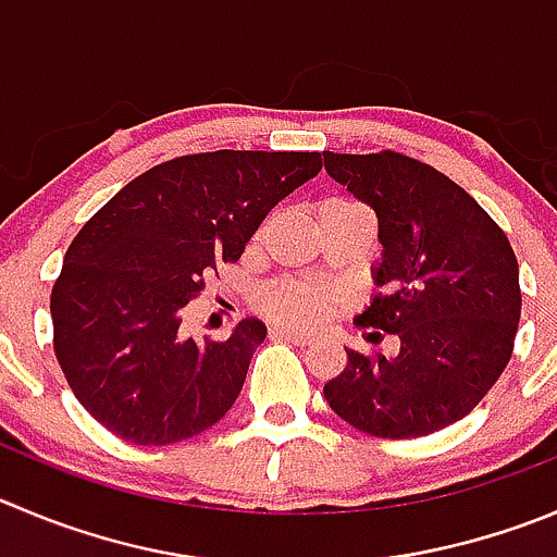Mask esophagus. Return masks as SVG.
<instances>
[{
  "label": "esophagus",
  "instance_id": "34e87169",
  "mask_svg": "<svg viewBox=\"0 0 557 557\" xmlns=\"http://www.w3.org/2000/svg\"><path fill=\"white\" fill-rule=\"evenodd\" d=\"M269 335L283 337V341H290L294 346H308V343L313 341L308 332H299V330H294V326H272V330H269Z\"/></svg>",
  "mask_w": 557,
  "mask_h": 557
}]
</instances>
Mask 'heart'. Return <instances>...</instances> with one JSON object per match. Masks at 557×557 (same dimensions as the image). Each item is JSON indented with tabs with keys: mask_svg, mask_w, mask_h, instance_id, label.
I'll return each instance as SVG.
<instances>
[{
	"mask_svg": "<svg viewBox=\"0 0 557 557\" xmlns=\"http://www.w3.org/2000/svg\"><path fill=\"white\" fill-rule=\"evenodd\" d=\"M326 202H349V200H326ZM332 302V294L319 288L310 280L285 277L267 285L258 296V305L267 315L288 324H315L326 313Z\"/></svg>",
	"mask_w": 557,
	"mask_h": 557,
	"instance_id": "heart-1",
	"label": "heart"
}]
</instances>
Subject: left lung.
Listing matches in <instances>:
<instances>
[{
	"mask_svg": "<svg viewBox=\"0 0 557 557\" xmlns=\"http://www.w3.org/2000/svg\"><path fill=\"white\" fill-rule=\"evenodd\" d=\"M324 168L379 220L382 294L357 321L401 341L396 357L346 349L343 373L324 384L326 404L373 436L434 434L470 414L511 360L517 255L497 222L423 161L324 150Z\"/></svg>",
	"mask_w": 557,
	"mask_h": 557,
	"instance_id": "left-lung-1",
	"label": "left lung"
}]
</instances>
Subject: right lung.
I'll use <instances>...</instances> for the list:
<instances>
[{
  "label": "right lung",
  "instance_id": "obj_1",
  "mask_svg": "<svg viewBox=\"0 0 557 557\" xmlns=\"http://www.w3.org/2000/svg\"><path fill=\"white\" fill-rule=\"evenodd\" d=\"M319 170L321 153L294 150L178 156L123 186L76 233L51 288L54 355L103 429L170 445L225 418L267 324L244 319L227 341L200 346L181 335V310Z\"/></svg>",
  "mask_w": 557,
  "mask_h": 557
}]
</instances>
